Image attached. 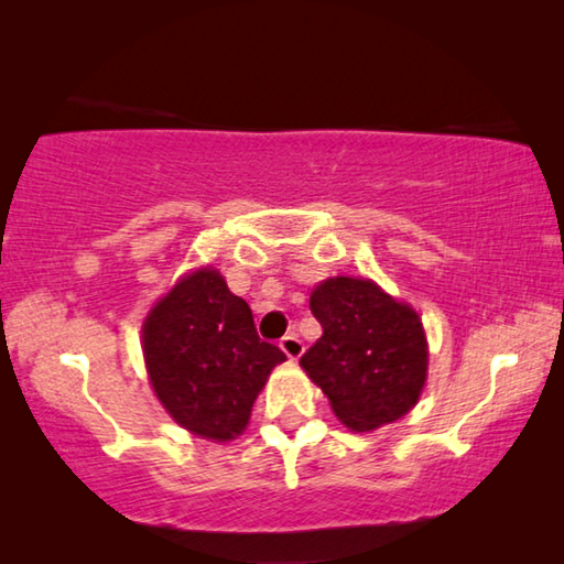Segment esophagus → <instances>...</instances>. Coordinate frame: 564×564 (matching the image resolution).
Returning a JSON list of instances; mask_svg holds the SVG:
<instances>
[{
  "label": "esophagus",
  "instance_id": "esophagus-1",
  "mask_svg": "<svg viewBox=\"0 0 564 564\" xmlns=\"http://www.w3.org/2000/svg\"><path fill=\"white\" fill-rule=\"evenodd\" d=\"M279 346H281V350H283L285 356H289L291 360H299V358L303 356V343H301L299 336H295V333H289V336H283Z\"/></svg>",
  "mask_w": 564,
  "mask_h": 564
}]
</instances>
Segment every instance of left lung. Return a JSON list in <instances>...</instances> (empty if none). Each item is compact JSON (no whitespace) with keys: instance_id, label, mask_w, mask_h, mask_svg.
Instances as JSON below:
<instances>
[{"instance_id":"1","label":"left lung","mask_w":564,"mask_h":564,"mask_svg":"<svg viewBox=\"0 0 564 564\" xmlns=\"http://www.w3.org/2000/svg\"><path fill=\"white\" fill-rule=\"evenodd\" d=\"M311 311L323 336L301 366L343 425L366 433L403 417L427 378L423 321L368 279L338 275L316 285Z\"/></svg>"}]
</instances>
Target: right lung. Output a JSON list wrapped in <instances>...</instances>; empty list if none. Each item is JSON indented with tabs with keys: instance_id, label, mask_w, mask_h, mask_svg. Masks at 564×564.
<instances>
[{
	"instance_id": "right-lung-1",
	"label": "right lung",
	"mask_w": 564,
	"mask_h": 564,
	"mask_svg": "<svg viewBox=\"0 0 564 564\" xmlns=\"http://www.w3.org/2000/svg\"><path fill=\"white\" fill-rule=\"evenodd\" d=\"M141 346L166 413L216 443L246 431L265 378L285 360L281 348L259 338L248 303L216 269L184 275L149 311Z\"/></svg>"
}]
</instances>
